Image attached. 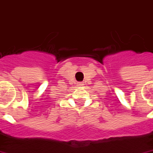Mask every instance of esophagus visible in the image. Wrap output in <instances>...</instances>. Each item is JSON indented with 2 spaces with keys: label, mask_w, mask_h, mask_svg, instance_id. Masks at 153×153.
Wrapping results in <instances>:
<instances>
[{
  "label": "esophagus",
  "mask_w": 153,
  "mask_h": 153,
  "mask_svg": "<svg viewBox=\"0 0 153 153\" xmlns=\"http://www.w3.org/2000/svg\"><path fill=\"white\" fill-rule=\"evenodd\" d=\"M78 85H79V86H82V85H84V83H81V82H79V83H78Z\"/></svg>",
  "instance_id": "1"
}]
</instances>
